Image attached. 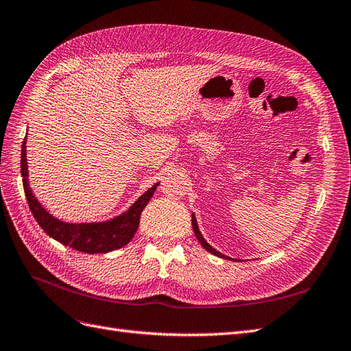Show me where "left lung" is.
<instances>
[{"instance_id": "obj_1", "label": "left lung", "mask_w": 351, "mask_h": 351, "mask_svg": "<svg viewBox=\"0 0 351 351\" xmlns=\"http://www.w3.org/2000/svg\"><path fill=\"white\" fill-rule=\"evenodd\" d=\"M193 229H194V232H195V237L198 238V241H199V244H202L207 252H210L212 254H215V256H217V257H222V258H229L228 256H223L222 253H219V252H216V250L213 248V247H210L208 244H207V241L206 239L203 238V235L199 234V229H198V226H197V220H195V216L193 215Z\"/></svg>"}]
</instances>
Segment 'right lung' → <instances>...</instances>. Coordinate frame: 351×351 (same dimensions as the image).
Listing matches in <instances>:
<instances>
[{
	"mask_svg": "<svg viewBox=\"0 0 351 351\" xmlns=\"http://www.w3.org/2000/svg\"><path fill=\"white\" fill-rule=\"evenodd\" d=\"M20 172L23 178V189L29 208L44 231L58 243L72 247L77 252L95 254L108 253L126 245L134 238L139 226V217L144 207L153 197L157 185L152 186L145 194L138 198V202L119 217L101 223H66L45 212L34 197L27 184V160H26V138L22 145V160H20Z\"/></svg>",
	"mask_w": 351,
	"mask_h": 351,
	"instance_id": "obj_1",
	"label": "right lung"
}]
</instances>
